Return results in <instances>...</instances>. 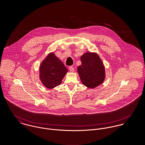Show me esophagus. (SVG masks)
<instances>
[{"label":"esophagus","instance_id":"obj_1","mask_svg":"<svg viewBox=\"0 0 145 145\" xmlns=\"http://www.w3.org/2000/svg\"><path fill=\"white\" fill-rule=\"evenodd\" d=\"M69 70L71 72H74V68L72 66H70L69 67Z\"/></svg>","mask_w":145,"mask_h":145}]
</instances>
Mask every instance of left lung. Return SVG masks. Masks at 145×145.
<instances>
[{
  "mask_svg": "<svg viewBox=\"0 0 145 145\" xmlns=\"http://www.w3.org/2000/svg\"><path fill=\"white\" fill-rule=\"evenodd\" d=\"M82 65L78 67V72L83 84L94 89L103 83L105 70L103 63L95 52H86L80 57Z\"/></svg>",
  "mask_w": 145,
  "mask_h": 145,
  "instance_id": "left-lung-1",
  "label": "left lung"
}]
</instances>
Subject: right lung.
Instances as JSON below:
<instances>
[{
  "label": "right lung",
  "mask_w": 145,
  "mask_h": 145,
  "mask_svg": "<svg viewBox=\"0 0 145 145\" xmlns=\"http://www.w3.org/2000/svg\"><path fill=\"white\" fill-rule=\"evenodd\" d=\"M39 69L40 79L48 89H53L60 85L68 72L63 62L54 52L50 53L46 56L41 63Z\"/></svg>",
  "instance_id": "1"
}]
</instances>
